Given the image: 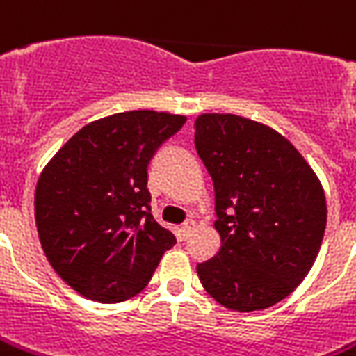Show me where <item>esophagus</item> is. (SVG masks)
<instances>
[{
	"instance_id": "obj_1",
	"label": "esophagus",
	"mask_w": 356,
	"mask_h": 356,
	"mask_svg": "<svg viewBox=\"0 0 356 356\" xmlns=\"http://www.w3.org/2000/svg\"><path fill=\"white\" fill-rule=\"evenodd\" d=\"M193 229H195V220L193 218L185 220V222H183V226H181V236L187 239L188 236H191V232H193Z\"/></svg>"
}]
</instances>
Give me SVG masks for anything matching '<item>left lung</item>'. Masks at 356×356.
Listing matches in <instances>:
<instances>
[{
	"instance_id": "left-lung-1",
	"label": "left lung",
	"mask_w": 356,
	"mask_h": 356,
	"mask_svg": "<svg viewBox=\"0 0 356 356\" xmlns=\"http://www.w3.org/2000/svg\"><path fill=\"white\" fill-rule=\"evenodd\" d=\"M195 147L214 185L218 255L198 263L224 308L265 310L312 269L327 222L325 195L298 149L273 128L236 115H200Z\"/></svg>"
}]
</instances>
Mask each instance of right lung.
I'll list each match as a JSON object with an SVG mask.
<instances>
[{
	"label": "right lung",
	"instance_id": "right-lung-1",
	"mask_svg": "<svg viewBox=\"0 0 356 356\" xmlns=\"http://www.w3.org/2000/svg\"><path fill=\"white\" fill-rule=\"evenodd\" d=\"M185 117L130 111L83 127L36 183L35 220L52 269L81 296L115 304L146 286L177 239L152 214L147 165Z\"/></svg>",
	"mask_w": 356,
	"mask_h": 356
}]
</instances>
